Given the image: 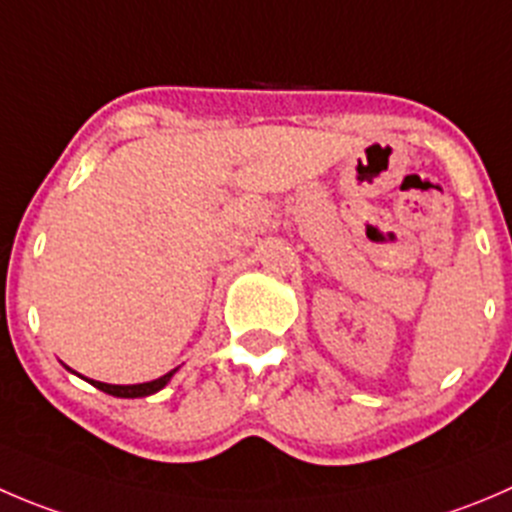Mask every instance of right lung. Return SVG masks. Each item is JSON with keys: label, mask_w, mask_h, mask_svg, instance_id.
<instances>
[{"label": "right lung", "mask_w": 512, "mask_h": 512, "mask_svg": "<svg viewBox=\"0 0 512 512\" xmlns=\"http://www.w3.org/2000/svg\"><path fill=\"white\" fill-rule=\"evenodd\" d=\"M172 375H175V370L157 377V380L152 382H140V385H107V382H99V380H89V382H92L97 390H102V393L114 395V398H145V395H152L157 393V390L165 388Z\"/></svg>", "instance_id": "obj_1"}]
</instances>
